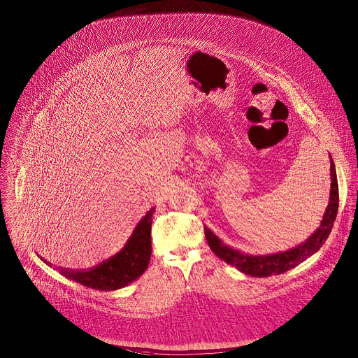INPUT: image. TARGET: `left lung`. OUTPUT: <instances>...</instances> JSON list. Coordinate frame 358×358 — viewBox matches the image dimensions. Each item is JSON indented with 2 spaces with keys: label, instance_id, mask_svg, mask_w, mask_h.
<instances>
[{
  "label": "left lung",
  "instance_id": "left-lung-1",
  "mask_svg": "<svg viewBox=\"0 0 358 358\" xmlns=\"http://www.w3.org/2000/svg\"><path fill=\"white\" fill-rule=\"evenodd\" d=\"M339 208V187L336 180V170L335 163L331 156V199L329 205L325 210L324 218L321 221V225L315 229V232L301 245L277 255H267V256H249L243 255L238 250L231 249L229 246L224 245L215 234L205 227V235L208 239V243L210 249L215 252V256L224 260L227 264L234 266L239 271L252 275V277H270V275H278L287 270L296 267L301 262H304L307 257L314 255L327 241L329 236L334 222L336 220Z\"/></svg>",
  "mask_w": 358,
  "mask_h": 358
}]
</instances>
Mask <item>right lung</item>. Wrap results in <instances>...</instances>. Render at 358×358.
I'll return each mask as SVG.
<instances>
[{"instance_id":"1","label":"right lung","mask_w":358,"mask_h":358,"mask_svg":"<svg viewBox=\"0 0 358 358\" xmlns=\"http://www.w3.org/2000/svg\"><path fill=\"white\" fill-rule=\"evenodd\" d=\"M152 215L153 209L143 215L129 242L117 255L90 270L59 268L61 274L81 285L98 290H116L136 281L143 275L150 260Z\"/></svg>"}]
</instances>
